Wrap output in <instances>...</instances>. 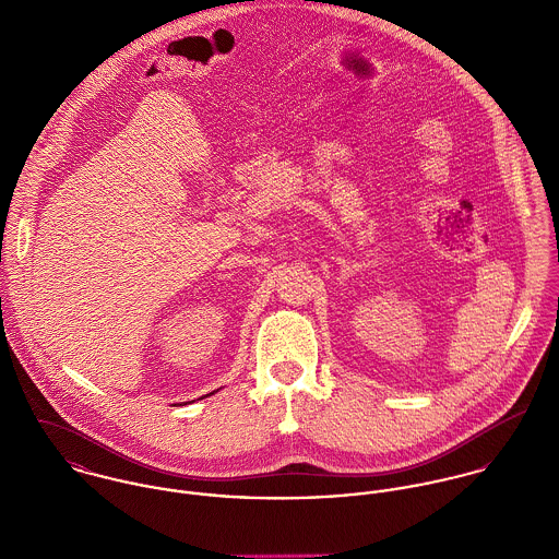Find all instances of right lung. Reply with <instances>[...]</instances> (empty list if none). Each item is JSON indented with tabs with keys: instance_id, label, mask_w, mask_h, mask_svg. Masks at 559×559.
<instances>
[{
	"instance_id": "obj_1",
	"label": "right lung",
	"mask_w": 559,
	"mask_h": 559,
	"mask_svg": "<svg viewBox=\"0 0 559 559\" xmlns=\"http://www.w3.org/2000/svg\"><path fill=\"white\" fill-rule=\"evenodd\" d=\"M213 394H215V392H213ZM206 396H209V394H206ZM191 402H193V400H191Z\"/></svg>"
}]
</instances>
